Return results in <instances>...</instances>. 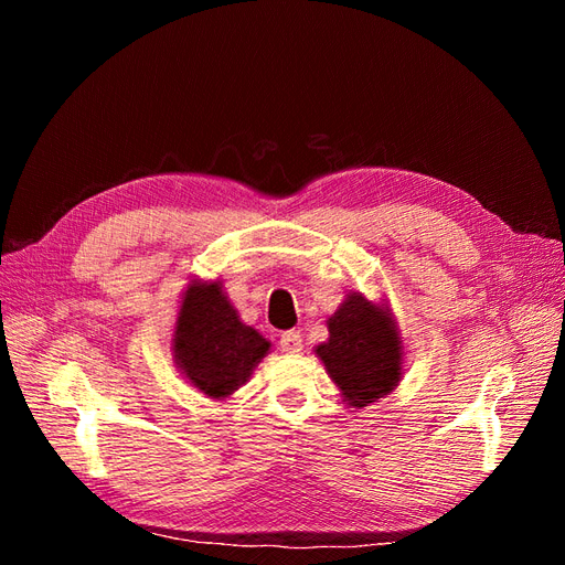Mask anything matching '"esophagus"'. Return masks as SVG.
<instances>
[{
	"label": "esophagus",
	"mask_w": 565,
	"mask_h": 565,
	"mask_svg": "<svg viewBox=\"0 0 565 565\" xmlns=\"http://www.w3.org/2000/svg\"><path fill=\"white\" fill-rule=\"evenodd\" d=\"M279 344L286 354H300L302 352V335L298 331H286L279 338Z\"/></svg>",
	"instance_id": "obj_1"
}]
</instances>
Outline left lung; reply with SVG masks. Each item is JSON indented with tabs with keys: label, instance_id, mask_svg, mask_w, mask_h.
I'll list each match as a JSON object with an SVG mask.
<instances>
[{
	"label": "left lung",
	"instance_id": "8db88e82",
	"mask_svg": "<svg viewBox=\"0 0 565 565\" xmlns=\"http://www.w3.org/2000/svg\"><path fill=\"white\" fill-rule=\"evenodd\" d=\"M329 340L315 352L348 406L363 408L396 390L404 375V340L385 302L350 294L326 321Z\"/></svg>",
	"mask_w": 565,
	"mask_h": 565
}]
</instances>
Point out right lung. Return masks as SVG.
Here are the masks:
<instances>
[{
	"label": "right lung",
	"mask_w": 565,
	"mask_h": 565,
	"mask_svg": "<svg viewBox=\"0 0 565 565\" xmlns=\"http://www.w3.org/2000/svg\"><path fill=\"white\" fill-rule=\"evenodd\" d=\"M271 342L239 319L221 281L192 279L173 326L175 369L209 398L225 402L269 354Z\"/></svg>",
	"instance_id": "obj_1"
}]
</instances>
